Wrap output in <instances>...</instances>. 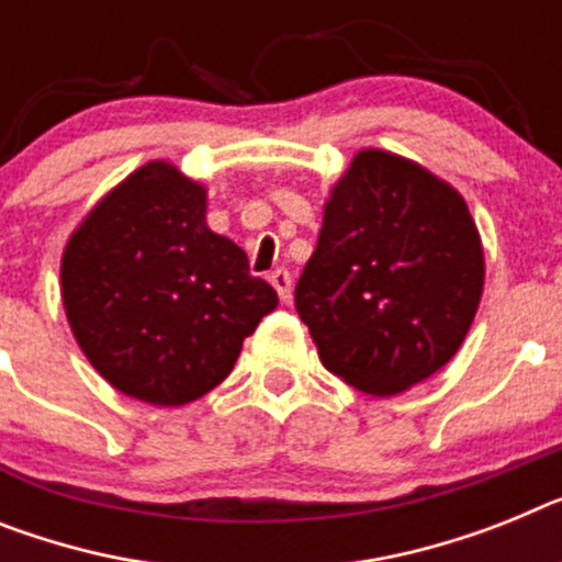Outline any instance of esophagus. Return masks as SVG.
<instances>
[{
	"label": "esophagus",
	"instance_id": "esophagus-1",
	"mask_svg": "<svg viewBox=\"0 0 562 562\" xmlns=\"http://www.w3.org/2000/svg\"><path fill=\"white\" fill-rule=\"evenodd\" d=\"M270 284L276 286L278 299L284 301V304L292 299V276L286 270H276V272H272Z\"/></svg>",
	"mask_w": 562,
	"mask_h": 562
}]
</instances>
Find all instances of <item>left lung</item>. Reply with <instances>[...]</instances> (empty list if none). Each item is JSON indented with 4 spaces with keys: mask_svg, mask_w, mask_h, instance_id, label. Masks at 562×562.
<instances>
[{
    "mask_svg": "<svg viewBox=\"0 0 562 562\" xmlns=\"http://www.w3.org/2000/svg\"><path fill=\"white\" fill-rule=\"evenodd\" d=\"M481 292L467 201L406 158L361 150L329 195L295 310L333 375L395 395L458 352Z\"/></svg>",
    "mask_w": 562,
    "mask_h": 562,
    "instance_id": "8db88e82",
    "label": "left lung"
}]
</instances>
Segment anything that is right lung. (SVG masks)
Instances as JSON below:
<instances>
[{
	"label": "right lung",
	"instance_id": "right-lung-1",
	"mask_svg": "<svg viewBox=\"0 0 562 562\" xmlns=\"http://www.w3.org/2000/svg\"><path fill=\"white\" fill-rule=\"evenodd\" d=\"M207 201L150 161L81 222L61 258V301L81 352L124 395L181 406L233 372L278 306L238 244L204 222Z\"/></svg>",
	"mask_w": 562,
	"mask_h": 562
}]
</instances>
